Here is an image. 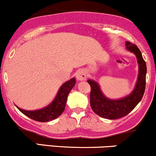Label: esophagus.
<instances>
[{"instance_id": "obj_1", "label": "esophagus", "mask_w": 156, "mask_h": 156, "mask_svg": "<svg viewBox=\"0 0 156 156\" xmlns=\"http://www.w3.org/2000/svg\"><path fill=\"white\" fill-rule=\"evenodd\" d=\"M76 78L78 80H87V75L85 71L83 70H78L76 73Z\"/></svg>"}]
</instances>
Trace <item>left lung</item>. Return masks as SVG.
Wrapping results in <instances>:
<instances>
[{"mask_svg":"<svg viewBox=\"0 0 156 156\" xmlns=\"http://www.w3.org/2000/svg\"><path fill=\"white\" fill-rule=\"evenodd\" d=\"M126 48L136 55L139 73L135 89L130 95L120 100H109L103 95L99 85L92 80H88L91 87L90 105L93 112L100 117L109 119H119L128 114L136 106L144 95L146 85L147 66L140 50L136 44L126 42Z\"/></svg>","mask_w":156,"mask_h":156,"instance_id":"1","label":"left lung"}]
</instances>
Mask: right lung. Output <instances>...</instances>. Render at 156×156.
I'll list each match as a JSON object with an SVG mask.
<instances>
[{"label": "right lung", "mask_w": 156, "mask_h": 156, "mask_svg": "<svg viewBox=\"0 0 156 156\" xmlns=\"http://www.w3.org/2000/svg\"><path fill=\"white\" fill-rule=\"evenodd\" d=\"M76 84L74 78L64 83L61 87L56 97L52 103L45 108L37 111H26L17 107V108L23 114L34 120L42 122H49L56 119L63 113L67 103V96Z\"/></svg>", "instance_id": "add662e5"}]
</instances>
